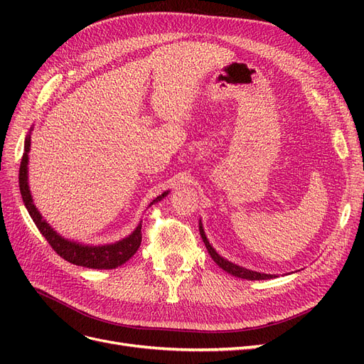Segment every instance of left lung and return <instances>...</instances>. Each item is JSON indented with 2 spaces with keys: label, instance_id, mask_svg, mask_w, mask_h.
I'll use <instances>...</instances> for the list:
<instances>
[{
  "label": "left lung",
  "instance_id": "obj_1",
  "mask_svg": "<svg viewBox=\"0 0 364 364\" xmlns=\"http://www.w3.org/2000/svg\"><path fill=\"white\" fill-rule=\"evenodd\" d=\"M199 230H200V237L203 240V243L208 249V253L211 255V258L214 259V262L217 264L218 267H222L225 272L230 273L232 277H237V278H241V279H249V281H262V279H272V278H278L277 274H270V273H262V272H257V270H250V269H246L243 266H238V264L229 261L226 258H223L222 255H218L217 250L211 246V243H209V240L205 234V229H203V225H202V220H199Z\"/></svg>",
  "mask_w": 364,
  "mask_h": 364
}]
</instances>
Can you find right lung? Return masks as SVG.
I'll use <instances>...</instances> for the list:
<instances>
[{
	"instance_id": "obj_1",
	"label": "right lung",
	"mask_w": 364,
	"mask_h": 364,
	"mask_svg": "<svg viewBox=\"0 0 364 364\" xmlns=\"http://www.w3.org/2000/svg\"><path fill=\"white\" fill-rule=\"evenodd\" d=\"M31 132L33 126L30 127V132L24 141V155L23 159H21L19 167V191L21 196H23V202L27 208V211L33 218V222H35L36 228L41 230V234L47 238L51 247L58 252V255H60L63 259H67L71 264H75V266L98 270H109L123 266V264L134 257L136 250L139 249L142 238V222H139L138 226L132 230L127 237L115 241V243L107 245H86L60 235L58 230L42 217L35 202H33V196L28 185V153L31 146ZM168 193L170 191H164L162 194H159L156 199H153L150 202L149 206L161 202L164 197L168 196Z\"/></svg>"
}]
</instances>
